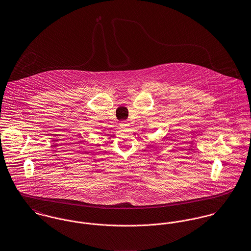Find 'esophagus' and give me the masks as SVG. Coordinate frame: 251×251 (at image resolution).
Returning a JSON list of instances; mask_svg holds the SVG:
<instances>
[{
    "label": "esophagus",
    "mask_w": 251,
    "mask_h": 251,
    "mask_svg": "<svg viewBox=\"0 0 251 251\" xmlns=\"http://www.w3.org/2000/svg\"><path fill=\"white\" fill-rule=\"evenodd\" d=\"M120 127H121V128H128V127H129L128 121H122V122L120 123Z\"/></svg>",
    "instance_id": "obj_1"
}]
</instances>
